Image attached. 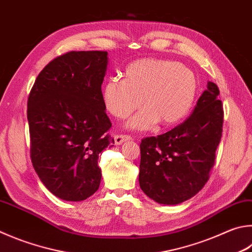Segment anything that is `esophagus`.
Listing matches in <instances>:
<instances>
[{
	"label": "esophagus",
	"instance_id": "1",
	"mask_svg": "<svg viewBox=\"0 0 252 252\" xmlns=\"http://www.w3.org/2000/svg\"><path fill=\"white\" fill-rule=\"evenodd\" d=\"M132 140V138L130 135H126V134H117L114 135V143H116L117 145H120L122 144L123 142L126 141H130Z\"/></svg>",
	"mask_w": 252,
	"mask_h": 252
}]
</instances>
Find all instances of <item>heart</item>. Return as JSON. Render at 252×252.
<instances>
[{"label":"heart","instance_id":"1","mask_svg":"<svg viewBox=\"0 0 252 252\" xmlns=\"http://www.w3.org/2000/svg\"><path fill=\"white\" fill-rule=\"evenodd\" d=\"M197 88L195 74L182 63L143 58L126 66L125 79L112 77L106 81L102 101L118 119L129 117L142 101L145 106L129 119L126 127L145 131L159 121L166 126L181 121L193 107Z\"/></svg>","mask_w":252,"mask_h":252}]
</instances>
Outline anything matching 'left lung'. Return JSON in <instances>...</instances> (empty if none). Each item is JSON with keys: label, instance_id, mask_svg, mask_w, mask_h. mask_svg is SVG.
I'll return each mask as SVG.
<instances>
[{"label": "left lung", "instance_id": "left-lung-1", "mask_svg": "<svg viewBox=\"0 0 252 252\" xmlns=\"http://www.w3.org/2000/svg\"><path fill=\"white\" fill-rule=\"evenodd\" d=\"M218 94L217 85L208 81L187 120L166 133L142 140L139 183L154 202L181 204L208 181L222 132Z\"/></svg>", "mask_w": 252, "mask_h": 252}]
</instances>
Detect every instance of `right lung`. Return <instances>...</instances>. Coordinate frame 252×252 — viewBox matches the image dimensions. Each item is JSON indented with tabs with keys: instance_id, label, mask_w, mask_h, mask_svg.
I'll list each match as a JSON object with an SVG mask.
<instances>
[{
	"instance_id": "1",
	"label": "right lung",
	"mask_w": 252,
	"mask_h": 252,
	"mask_svg": "<svg viewBox=\"0 0 252 252\" xmlns=\"http://www.w3.org/2000/svg\"><path fill=\"white\" fill-rule=\"evenodd\" d=\"M108 53L69 52L39 72L27 101L31 158L50 193L81 202L98 190L99 154L114 144L101 85Z\"/></svg>"
}]
</instances>
